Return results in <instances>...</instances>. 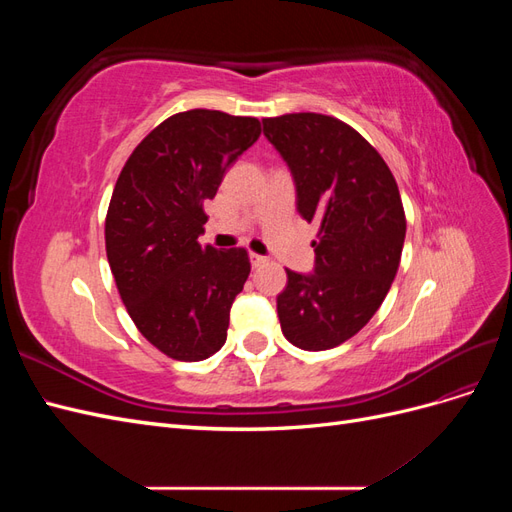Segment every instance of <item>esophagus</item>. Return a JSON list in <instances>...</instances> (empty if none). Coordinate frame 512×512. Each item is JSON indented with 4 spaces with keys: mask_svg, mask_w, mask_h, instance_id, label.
<instances>
[{
    "mask_svg": "<svg viewBox=\"0 0 512 512\" xmlns=\"http://www.w3.org/2000/svg\"><path fill=\"white\" fill-rule=\"evenodd\" d=\"M250 262H252V267H254V269H258V267H262V265H267V258L252 252V254H250Z\"/></svg>",
    "mask_w": 512,
    "mask_h": 512,
    "instance_id": "obj_1",
    "label": "esophagus"
}]
</instances>
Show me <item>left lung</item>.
<instances>
[{
  "mask_svg": "<svg viewBox=\"0 0 512 512\" xmlns=\"http://www.w3.org/2000/svg\"><path fill=\"white\" fill-rule=\"evenodd\" d=\"M288 164L297 209L318 222L314 273L286 269L277 294L282 333L301 350H329L359 333L389 292L406 239L397 181L348 123L320 113L262 119Z\"/></svg>",
  "mask_w": 512,
  "mask_h": 512,
  "instance_id": "1",
  "label": "left lung"
}]
</instances>
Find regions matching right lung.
I'll return each instance as SVG.
<instances>
[{"instance_id": "1", "label": "right lung", "mask_w": 512, "mask_h": 512, "mask_svg": "<svg viewBox=\"0 0 512 512\" xmlns=\"http://www.w3.org/2000/svg\"><path fill=\"white\" fill-rule=\"evenodd\" d=\"M258 136L256 117L177 113L138 143L115 183L104 224L108 265L136 329L170 359L203 361L226 342L250 258L243 247L198 243L203 203Z\"/></svg>"}]
</instances>
